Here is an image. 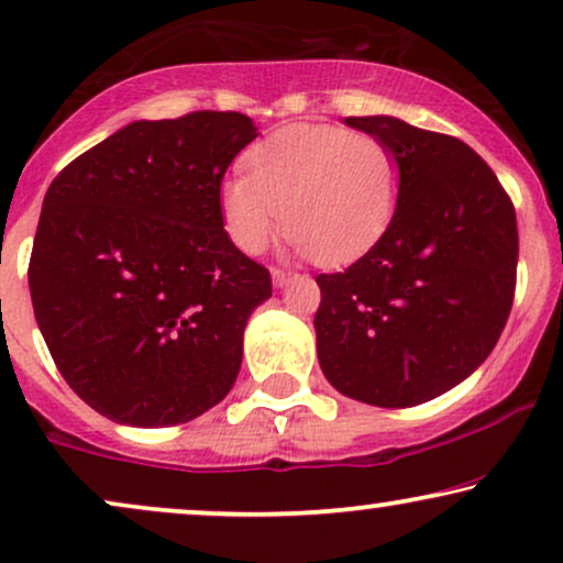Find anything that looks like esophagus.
<instances>
[{"label":"esophagus","mask_w":563,"mask_h":563,"mask_svg":"<svg viewBox=\"0 0 563 563\" xmlns=\"http://www.w3.org/2000/svg\"><path fill=\"white\" fill-rule=\"evenodd\" d=\"M290 280H294V275L286 273V269H273V286H275V288L288 286Z\"/></svg>","instance_id":"esophagus-1"}]
</instances>
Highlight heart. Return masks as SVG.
<instances>
[{"instance_id": "1", "label": "heart", "mask_w": 563, "mask_h": 563, "mask_svg": "<svg viewBox=\"0 0 563 563\" xmlns=\"http://www.w3.org/2000/svg\"><path fill=\"white\" fill-rule=\"evenodd\" d=\"M249 176L220 187L229 239L244 254L265 252L283 229L298 254L347 265L393 225L402 168L395 151L334 124L283 126L249 153Z\"/></svg>"}]
</instances>
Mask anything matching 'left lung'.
Returning a JSON list of instances; mask_svg holds the SVG:
<instances>
[{
  "label": "left lung",
  "instance_id": "1",
  "mask_svg": "<svg viewBox=\"0 0 563 563\" xmlns=\"http://www.w3.org/2000/svg\"><path fill=\"white\" fill-rule=\"evenodd\" d=\"M345 124L393 147L402 195L379 244L317 277L319 366L340 395L410 408L465 382L499 343L515 298V205L457 137L384 113Z\"/></svg>",
  "mask_w": 563,
  "mask_h": 563
}]
</instances>
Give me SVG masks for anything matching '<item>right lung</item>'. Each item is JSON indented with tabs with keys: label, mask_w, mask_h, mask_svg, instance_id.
Segmentation results:
<instances>
[{
	"label": "right lung",
	"mask_w": 563,
	"mask_h": 563,
	"mask_svg": "<svg viewBox=\"0 0 563 563\" xmlns=\"http://www.w3.org/2000/svg\"><path fill=\"white\" fill-rule=\"evenodd\" d=\"M257 137L236 111L132 122L52 181L27 286L56 368L113 423L158 429L231 393L269 273L223 229L220 184Z\"/></svg>",
	"instance_id": "1"
}]
</instances>
